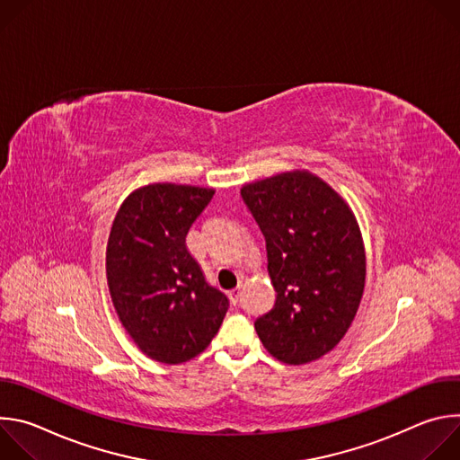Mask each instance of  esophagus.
<instances>
[{"label":"esophagus","instance_id":"34e87169","mask_svg":"<svg viewBox=\"0 0 460 460\" xmlns=\"http://www.w3.org/2000/svg\"><path fill=\"white\" fill-rule=\"evenodd\" d=\"M240 288H242V284H238L233 291H229V298H231V304L233 305H236L238 304V296H240Z\"/></svg>","mask_w":460,"mask_h":460}]
</instances>
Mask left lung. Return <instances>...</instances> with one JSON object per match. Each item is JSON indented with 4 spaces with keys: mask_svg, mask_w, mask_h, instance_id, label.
<instances>
[{
    "mask_svg": "<svg viewBox=\"0 0 460 460\" xmlns=\"http://www.w3.org/2000/svg\"><path fill=\"white\" fill-rule=\"evenodd\" d=\"M242 200L266 238L277 300L254 320L264 348L286 364L332 351L357 314L366 254L353 213L320 178L284 172L243 185Z\"/></svg>",
    "mask_w": 460,
    "mask_h": 460,
    "instance_id": "1",
    "label": "left lung"
}]
</instances>
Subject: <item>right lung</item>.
<instances>
[{"label":"right lung","mask_w":460,"mask_h":460,"mask_svg":"<svg viewBox=\"0 0 460 460\" xmlns=\"http://www.w3.org/2000/svg\"><path fill=\"white\" fill-rule=\"evenodd\" d=\"M215 190L155 183L127 196L107 243L116 313L138 348L162 364L200 355L218 333L229 298L211 286L185 236Z\"/></svg>","instance_id":"add662e5"}]
</instances>
